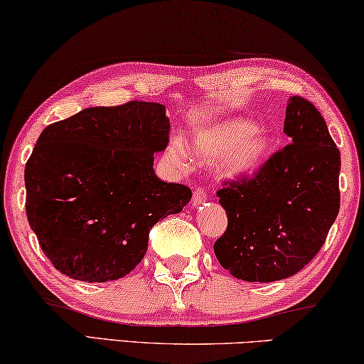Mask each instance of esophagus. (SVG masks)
Instances as JSON below:
<instances>
[{"mask_svg":"<svg viewBox=\"0 0 364 364\" xmlns=\"http://www.w3.org/2000/svg\"><path fill=\"white\" fill-rule=\"evenodd\" d=\"M205 199H207V196H205L204 189L203 188H196L194 189V194H193V204L194 205H199V204H203Z\"/></svg>","mask_w":364,"mask_h":364,"instance_id":"34e87169","label":"esophagus"}]
</instances>
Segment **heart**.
I'll return each mask as SVG.
<instances>
[{"mask_svg":"<svg viewBox=\"0 0 364 364\" xmlns=\"http://www.w3.org/2000/svg\"><path fill=\"white\" fill-rule=\"evenodd\" d=\"M191 149L203 164H220L225 176L241 180L256 173L272 151V136L256 121L235 117L213 123L193 136ZM166 159L178 168L188 166V152L180 141L166 147Z\"/></svg>","mask_w":364,"mask_h":364,"instance_id":"heart-1","label":"heart"}]
</instances>
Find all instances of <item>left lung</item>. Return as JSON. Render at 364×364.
Masks as SVG:
<instances>
[{
	"instance_id": "obj_1",
	"label": "left lung",
	"mask_w": 364,
	"mask_h": 364,
	"mask_svg": "<svg viewBox=\"0 0 364 364\" xmlns=\"http://www.w3.org/2000/svg\"><path fill=\"white\" fill-rule=\"evenodd\" d=\"M284 132L291 144L255 178L223 183L228 227L213 251L240 280L275 282L299 272L324 245L340 209V152L313 103L290 97Z\"/></svg>"
}]
</instances>
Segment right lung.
I'll return each mask as SVG.
<instances>
[{
    "instance_id": "obj_1",
    "label": "right lung",
    "mask_w": 364,
    "mask_h": 364,
    "mask_svg": "<svg viewBox=\"0 0 364 364\" xmlns=\"http://www.w3.org/2000/svg\"><path fill=\"white\" fill-rule=\"evenodd\" d=\"M170 119L154 102L92 107L47 126L26 164V212L55 269L80 282L128 275L149 232L193 198L154 171Z\"/></svg>"
}]
</instances>
